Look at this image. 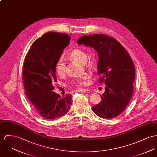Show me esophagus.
<instances>
[{
  "mask_svg": "<svg viewBox=\"0 0 157 157\" xmlns=\"http://www.w3.org/2000/svg\"><path fill=\"white\" fill-rule=\"evenodd\" d=\"M78 92H90V91L89 90H87V89H78L77 90Z\"/></svg>",
  "mask_w": 157,
  "mask_h": 157,
  "instance_id": "obj_1",
  "label": "esophagus"
}]
</instances>
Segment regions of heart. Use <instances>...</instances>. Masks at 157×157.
Returning <instances> with one entry per match:
<instances>
[{
    "instance_id": "obj_1",
    "label": "heart",
    "mask_w": 157,
    "mask_h": 157,
    "mask_svg": "<svg viewBox=\"0 0 157 157\" xmlns=\"http://www.w3.org/2000/svg\"><path fill=\"white\" fill-rule=\"evenodd\" d=\"M69 58L78 62L81 64H84L87 60V55L84 51L79 49H75L69 55ZM55 69L57 74L63 76L66 73V63L63 58H60L57 61L55 66ZM88 76L85 75L82 77L75 80L73 82V84L77 87L84 86L87 84Z\"/></svg>"
}]
</instances>
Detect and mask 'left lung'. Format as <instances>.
<instances>
[{
  "label": "left lung",
  "mask_w": 157,
  "mask_h": 157,
  "mask_svg": "<svg viewBox=\"0 0 157 157\" xmlns=\"http://www.w3.org/2000/svg\"><path fill=\"white\" fill-rule=\"evenodd\" d=\"M77 44L97 51L99 83L105 84L101 101L93 106L92 110L102 118L117 117L127 107L133 94L135 68L130 56L118 41L105 35L81 36Z\"/></svg>",
  "instance_id": "1"
}]
</instances>
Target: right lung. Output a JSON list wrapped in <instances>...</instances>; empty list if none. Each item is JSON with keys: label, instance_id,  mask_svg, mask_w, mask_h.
<instances>
[{"label": "right lung", "instance_id": "add662e5", "mask_svg": "<svg viewBox=\"0 0 157 157\" xmlns=\"http://www.w3.org/2000/svg\"><path fill=\"white\" fill-rule=\"evenodd\" d=\"M70 39L65 33H47L34 42L25 57L23 80L25 95L45 119L64 115L72 104V95L61 97L53 91V84L57 81L56 63Z\"/></svg>", "mask_w": 157, "mask_h": 157}]
</instances>
